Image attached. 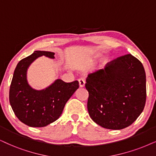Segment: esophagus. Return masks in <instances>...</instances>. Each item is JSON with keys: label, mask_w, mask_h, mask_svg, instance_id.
Returning a JSON list of instances; mask_svg holds the SVG:
<instances>
[{"label": "esophagus", "mask_w": 156, "mask_h": 156, "mask_svg": "<svg viewBox=\"0 0 156 156\" xmlns=\"http://www.w3.org/2000/svg\"><path fill=\"white\" fill-rule=\"evenodd\" d=\"M78 81H79V86L80 87H84L85 86V83H86V81H85V80L83 78H80L79 80H78Z\"/></svg>", "instance_id": "34e87169"}]
</instances>
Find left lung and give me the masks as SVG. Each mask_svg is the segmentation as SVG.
<instances>
[{"mask_svg":"<svg viewBox=\"0 0 156 156\" xmlns=\"http://www.w3.org/2000/svg\"><path fill=\"white\" fill-rule=\"evenodd\" d=\"M87 108L93 121L104 128L122 129L137 119L146 101V76L138 59L127 54L86 78Z\"/></svg>","mask_w":156,"mask_h":156,"instance_id":"left-lung-1","label":"left lung"}]
</instances>
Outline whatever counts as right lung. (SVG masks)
<instances>
[{
	"label": "right lung",
	"mask_w": 156,
	"mask_h": 156,
	"mask_svg": "<svg viewBox=\"0 0 156 156\" xmlns=\"http://www.w3.org/2000/svg\"><path fill=\"white\" fill-rule=\"evenodd\" d=\"M55 58V53L35 51L19 61L16 68L9 90V101L15 115L25 125L42 127L56 121L63 111L66 102L79 87L75 80L66 83L57 79L45 89L37 90L27 81V69L39 57Z\"/></svg>",
	"instance_id": "1"
}]
</instances>
